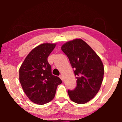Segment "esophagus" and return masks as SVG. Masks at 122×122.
<instances>
[{"label": "esophagus", "mask_w": 122, "mask_h": 122, "mask_svg": "<svg viewBox=\"0 0 122 122\" xmlns=\"http://www.w3.org/2000/svg\"><path fill=\"white\" fill-rule=\"evenodd\" d=\"M59 78H61V81H64V78H63V76L62 75H60V76H59Z\"/></svg>", "instance_id": "34e87169"}]
</instances>
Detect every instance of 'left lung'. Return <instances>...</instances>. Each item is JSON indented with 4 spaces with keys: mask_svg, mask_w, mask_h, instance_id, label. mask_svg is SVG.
Here are the masks:
<instances>
[{
    "mask_svg": "<svg viewBox=\"0 0 122 122\" xmlns=\"http://www.w3.org/2000/svg\"><path fill=\"white\" fill-rule=\"evenodd\" d=\"M61 49L68 56L76 76V88L68 91L69 97L78 104L87 103L101 88L104 71L102 61L82 39L68 41Z\"/></svg>",
    "mask_w": 122,
    "mask_h": 122,
    "instance_id": "8db88e82",
    "label": "left lung"
}]
</instances>
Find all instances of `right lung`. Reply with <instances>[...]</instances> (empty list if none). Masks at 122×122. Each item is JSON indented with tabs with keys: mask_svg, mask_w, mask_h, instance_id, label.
<instances>
[{
	"mask_svg": "<svg viewBox=\"0 0 122 122\" xmlns=\"http://www.w3.org/2000/svg\"><path fill=\"white\" fill-rule=\"evenodd\" d=\"M56 44L44 43L29 53L19 69V81L26 96L33 103L43 105L54 98L57 86L62 83L51 73L48 57Z\"/></svg>",
	"mask_w": 122,
	"mask_h": 122,
	"instance_id": "add662e5",
	"label": "right lung"
}]
</instances>
